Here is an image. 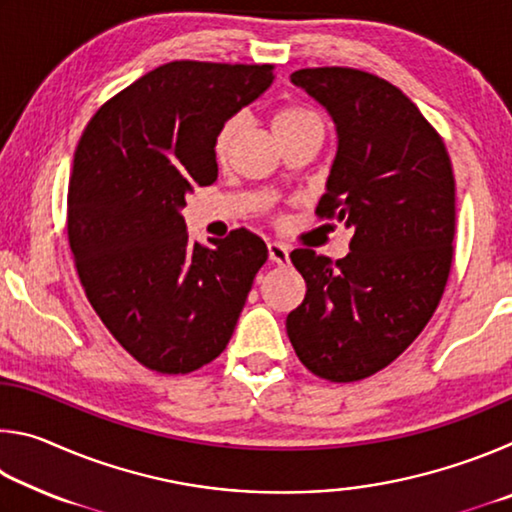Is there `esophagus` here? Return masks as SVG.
<instances>
[{"mask_svg":"<svg viewBox=\"0 0 512 512\" xmlns=\"http://www.w3.org/2000/svg\"><path fill=\"white\" fill-rule=\"evenodd\" d=\"M268 259L277 266H287L289 264V248L280 244V241H271L268 244Z\"/></svg>","mask_w":512,"mask_h":512,"instance_id":"1","label":"esophagus"}]
</instances>
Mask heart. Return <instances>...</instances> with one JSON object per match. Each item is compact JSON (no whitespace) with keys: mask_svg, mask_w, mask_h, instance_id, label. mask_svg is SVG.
<instances>
[{"mask_svg":"<svg viewBox=\"0 0 512 512\" xmlns=\"http://www.w3.org/2000/svg\"><path fill=\"white\" fill-rule=\"evenodd\" d=\"M239 126H241L239 117H230L228 121H223V126L214 137V155L219 160H223L225 155H228ZM307 126H323V121H320L316 112H311L302 106H282L273 112V131L277 137L302 131V128Z\"/></svg>","mask_w":512,"mask_h":512,"instance_id":"1","label":"heart"}]
</instances>
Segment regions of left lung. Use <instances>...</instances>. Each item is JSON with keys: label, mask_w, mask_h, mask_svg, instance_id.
I'll list each match as a JSON object with an SVG mask.
<instances>
[{"label": "left lung", "mask_w": 512, "mask_h": 512, "mask_svg": "<svg viewBox=\"0 0 512 512\" xmlns=\"http://www.w3.org/2000/svg\"><path fill=\"white\" fill-rule=\"evenodd\" d=\"M291 83L336 124L339 151L316 214L352 228L343 259L298 248L307 282L287 334L307 370L336 384L393 363L429 323L454 257L456 185L443 137L375 74L309 67Z\"/></svg>", "instance_id": "obj_1"}]
</instances>
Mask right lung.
Wrapping results in <instances>:
<instances>
[{
  "label": "right lung",
  "instance_id": "add662e5",
  "mask_svg": "<svg viewBox=\"0 0 512 512\" xmlns=\"http://www.w3.org/2000/svg\"><path fill=\"white\" fill-rule=\"evenodd\" d=\"M273 65L173 60L97 110L79 140L67 239L92 309L131 357L187 375L228 345L268 259L246 228L203 246L183 207L219 176L214 137L273 83Z\"/></svg>",
  "mask_w": 512,
  "mask_h": 512
}]
</instances>
